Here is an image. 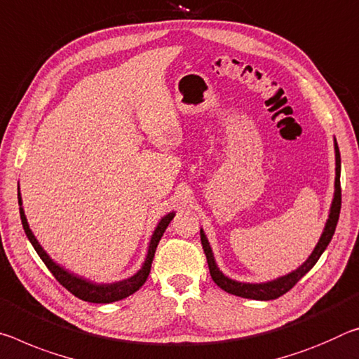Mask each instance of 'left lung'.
Returning a JSON list of instances; mask_svg holds the SVG:
<instances>
[{
  "instance_id": "1",
  "label": "left lung",
  "mask_w": 359,
  "mask_h": 359,
  "mask_svg": "<svg viewBox=\"0 0 359 359\" xmlns=\"http://www.w3.org/2000/svg\"><path fill=\"white\" fill-rule=\"evenodd\" d=\"M334 149H335V191H334L331 210H329V219L326 222V226H324V231L320 238V241L316 244V248L313 249L310 257L306 259L297 270H294L289 273V275L276 278V280L269 281V283L252 284V283H240V281L231 280V278L225 276L224 273L219 270V266L214 260L212 249L209 246L208 238L204 235V231L200 230L201 244H203L204 254H206L208 265H209V273L210 276H212L214 283L217 284L220 289H224L225 292L238 295V297H244V299L273 300V299L281 297V295L286 294L287 291H291L295 284H297V281L302 280L306 273L313 269V265L316 264L318 259H320L321 254L324 252V249L327 248V244L332 240L335 226H337V222H339L340 206H342V190H340V151L335 139H334Z\"/></svg>"
}]
</instances>
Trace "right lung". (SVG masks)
Here are the masks:
<instances>
[{
  "label": "right lung",
  "mask_w": 359,
  "mask_h": 359,
  "mask_svg": "<svg viewBox=\"0 0 359 359\" xmlns=\"http://www.w3.org/2000/svg\"><path fill=\"white\" fill-rule=\"evenodd\" d=\"M17 198H19V210H20V220H22V225H24V230H25V235L28 240H30L32 246L35 248V251L38 252L39 257L44 262V265L48 266L49 271L53 273L54 278L57 281H59L62 286H64L67 291H70L75 297L81 299V300H86V302H93V304H111V302H116V300H121V299H126L129 297L130 294H134L135 291H139V289L144 286V283L147 281V278H149V273L151 269V262L153 257H155V251L158 248V243L161 240L163 233L166 231L168 225L170 224V220L174 219V212H169L168 215H164V217L159 220L158 226L153 231L151 235V240H150V246H149V254H147V259L144 262V265H142V269L135 273L134 276L128 278V280H123V281H118V283H111V284H95L93 281H88L84 280V278L75 275V273H70L68 270H65L64 266H60L59 264H55V262L49 257L46 254V251L41 248V244L38 243V240L33 235L30 226H28V222L25 217V212H24V208H22V198H20V191L17 193Z\"/></svg>",
  "instance_id": "right-lung-1"
}]
</instances>
